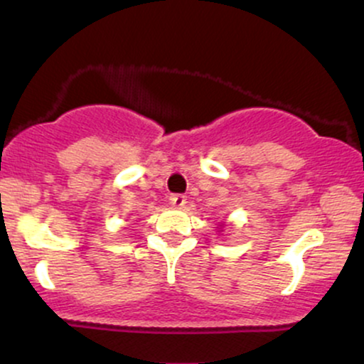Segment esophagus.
<instances>
[{"label":"esophagus","instance_id":"34e87169","mask_svg":"<svg viewBox=\"0 0 364 364\" xmlns=\"http://www.w3.org/2000/svg\"><path fill=\"white\" fill-rule=\"evenodd\" d=\"M169 200H171V203H173V207H176V208L185 207V203H186V196L181 195V193L173 195Z\"/></svg>","mask_w":364,"mask_h":364}]
</instances>
